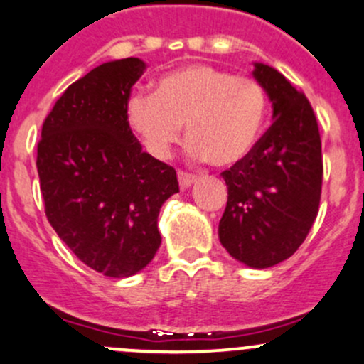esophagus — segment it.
Listing matches in <instances>:
<instances>
[{
	"label": "esophagus",
	"mask_w": 364,
	"mask_h": 364,
	"mask_svg": "<svg viewBox=\"0 0 364 364\" xmlns=\"http://www.w3.org/2000/svg\"><path fill=\"white\" fill-rule=\"evenodd\" d=\"M178 182H181L182 189H187V187L193 186L196 182V175L193 173H187V171H178Z\"/></svg>",
	"instance_id": "1"
}]
</instances>
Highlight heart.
<instances>
[{"instance_id":"b5f03b06","label":"heart","mask_w":364,"mask_h":364,"mask_svg":"<svg viewBox=\"0 0 364 364\" xmlns=\"http://www.w3.org/2000/svg\"><path fill=\"white\" fill-rule=\"evenodd\" d=\"M127 111L132 128L156 158H165L186 124L191 156L228 168L255 147L267 95L253 77L191 64L159 77L156 93H134Z\"/></svg>"}]
</instances>
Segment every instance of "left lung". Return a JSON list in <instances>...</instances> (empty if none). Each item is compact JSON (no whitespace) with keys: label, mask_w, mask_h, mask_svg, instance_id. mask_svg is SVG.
Instances as JSON below:
<instances>
[{"label":"left lung","mask_w":364,"mask_h":364,"mask_svg":"<svg viewBox=\"0 0 364 364\" xmlns=\"http://www.w3.org/2000/svg\"><path fill=\"white\" fill-rule=\"evenodd\" d=\"M253 76L272 100V121L240 163L222 171L228 205L218 237L236 260L255 269L287 260L318 217L323 154L312 105L276 69L255 64Z\"/></svg>","instance_id":"obj_1"}]
</instances>
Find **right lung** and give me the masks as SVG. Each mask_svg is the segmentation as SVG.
I'll return each mask as SVG.
<instances>
[{
	"mask_svg": "<svg viewBox=\"0 0 364 364\" xmlns=\"http://www.w3.org/2000/svg\"><path fill=\"white\" fill-rule=\"evenodd\" d=\"M140 58L105 62L69 85L38 142L45 213L83 264L111 277L146 267L161 245L158 215L178 193L173 166L142 151L128 123Z\"/></svg>",
	"mask_w": 364,
	"mask_h": 364,
	"instance_id": "obj_1",
	"label": "right lung"
}]
</instances>
